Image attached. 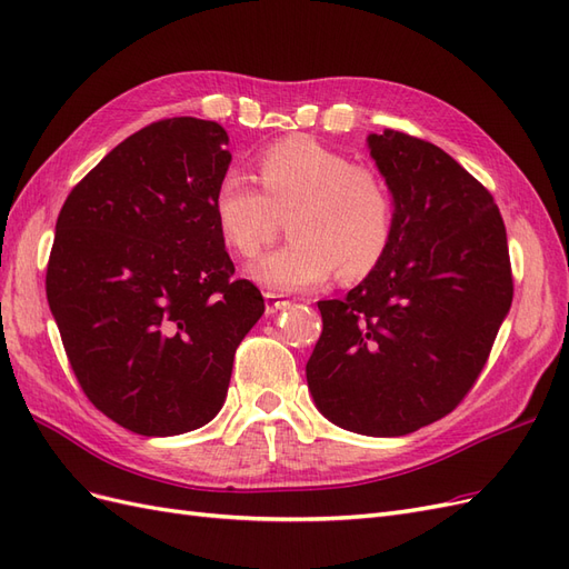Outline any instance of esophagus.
I'll return each instance as SVG.
<instances>
[{
    "label": "esophagus",
    "instance_id": "esophagus-1",
    "mask_svg": "<svg viewBox=\"0 0 569 569\" xmlns=\"http://www.w3.org/2000/svg\"><path fill=\"white\" fill-rule=\"evenodd\" d=\"M291 301L282 299L280 295H272V291H268L266 295V316H274L278 311H284V308H289Z\"/></svg>",
    "mask_w": 569,
    "mask_h": 569
}]
</instances>
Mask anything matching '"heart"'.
<instances>
[{
    "label": "heart",
    "instance_id": "b5f03b06",
    "mask_svg": "<svg viewBox=\"0 0 569 569\" xmlns=\"http://www.w3.org/2000/svg\"><path fill=\"white\" fill-rule=\"evenodd\" d=\"M261 189L228 170L213 189V218L226 244L253 258L289 216L291 242L249 268L272 291H306L337 272L356 282L380 268L391 247L396 206L372 166L308 134L284 137L256 159Z\"/></svg>",
    "mask_w": 569,
    "mask_h": 569
}]
</instances>
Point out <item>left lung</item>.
Wrapping results in <instances>:
<instances>
[{"instance_id": "8db88e82", "label": "left lung", "mask_w": 569, "mask_h": 569, "mask_svg": "<svg viewBox=\"0 0 569 569\" xmlns=\"http://www.w3.org/2000/svg\"><path fill=\"white\" fill-rule=\"evenodd\" d=\"M396 226L375 272L347 299L318 301L322 335L306 363L327 420L403 437L465 399L512 303L503 218L489 189L432 142L368 134Z\"/></svg>"}]
</instances>
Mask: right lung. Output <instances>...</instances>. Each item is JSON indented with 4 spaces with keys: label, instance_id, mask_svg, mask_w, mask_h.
<instances>
[{
    "label": "right lung",
    "instance_id": "1",
    "mask_svg": "<svg viewBox=\"0 0 569 569\" xmlns=\"http://www.w3.org/2000/svg\"><path fill=\"white\" fill-rule=\"evenodd\" d=\"M230 137L166 118L111 149L68 194L47 301L84 396L130 432L173 437L226 403L263 297L234 280L213 218Z\"/></svg>",
    "mask_w": 569,
    "mask_h": 569
}]
</instances>
